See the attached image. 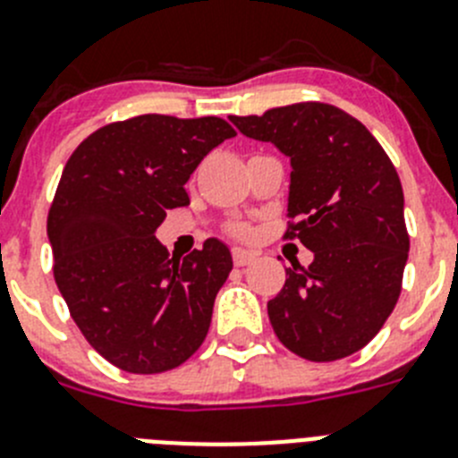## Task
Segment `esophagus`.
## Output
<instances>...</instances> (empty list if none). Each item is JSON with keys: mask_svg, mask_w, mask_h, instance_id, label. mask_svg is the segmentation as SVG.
I'll return each mask as SVG.
<instances>
[{"mask_svg": "<svg viewBox=\"0 0 458 458\" xmlns=\"http://www.w3.org/2000/svg\"><path fill=\"white\" fill-rule=\"evenodd\" d=\"M232 257H233V266H238V268H242V266H250L254 261V259H257V254L254 252H248V250H241V248H236L232 252Z\"/></svg>", "mask_w": 458, "mask_h": 458, "instance_id": "esophagus-1", "label": "esophagus"}]
</instances>
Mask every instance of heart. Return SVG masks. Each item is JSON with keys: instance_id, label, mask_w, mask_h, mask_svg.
I'll return each instance as SVG.
<instances>
[{"instance_id": "obj_1", "label": "heart", "mask_w": 458, "mask_h": 458, "mask_svg": "<svg viewBox=\"0 0 458 458\" xmlns=\"http://www.w3.org/2000/svg\"><path fill=\"white\" fill-rule=\"evenodd\" d=\"M233 236H250V226L245 225H232Z\"/></svg>"}]
</instances>
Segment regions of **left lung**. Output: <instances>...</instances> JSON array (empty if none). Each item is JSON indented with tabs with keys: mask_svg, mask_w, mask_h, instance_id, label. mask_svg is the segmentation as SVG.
Segmentation results:
<instances>
[{
	"mask_svg": "<svg viewBox=\"0 0 458 458\" xmlns=\"http://www.w3.org/2000/svg\"><path fill=\"white\" fill-rule=\"evenodd\" d=\"M242 135L291 157L284 238L314 252L286 268L268 318L291 353L333 362L365 349L402 293L411 238L394 165L365 125L327 103L232 116Z\"/></svg>",
	"mask_w": 458,
	"mask_h": 458,
	"instance_id": "1",
	"label": "left lung"
}]
</instances>
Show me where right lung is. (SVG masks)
Masks as SVG:
<instances>
[{"label": "right lung", "instance_id": "obj_1", "mask_svg": "<svg viewBox=\"0 0 458 458\" xmlns=\"http://www.w3.org/2000/svg\"><path fill=\"white\" fill-rule=\"evenodd\" d=\"M233 135L217 116L141 114L91 132L64 167L47 213L55 282L84 339L128 374L169 371L204 344L232 254L208 238L169 259L156 229Z\"/></svg>", "mask_w": 458, "mask_h": 458}]
</instances>
